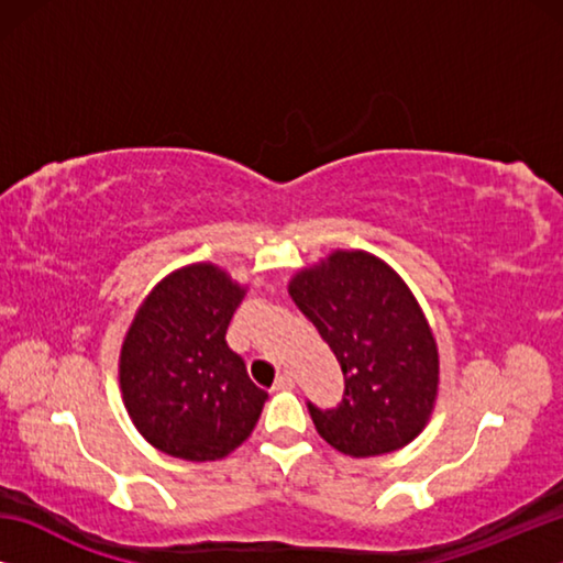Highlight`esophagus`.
Returning <instances> with one entry per match:
<instances>
[{"mask_svg": "<svg viewBox=\"0 0 563 563\" xmlns=\"http://www.w3.org/2000/svg\"><path fill=\"white\" fill-rule=\"evenodd\" d=\"M295 385V377L290 373H280L278 379H275L273 389H290Z\"/></svg>", "mask_w": 563, "mask_h": 563, "instance_id": "obj_1", "label": "esophagus"}]
</instances>
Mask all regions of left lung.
Masks as SVG:
<instances>
[{
    "label": "left lung",
    "instance_id": "8db88e82",
    "mask_svg": "<svg viewBox=\"0 0 563 563\" xmlns=\"http://www.w3.org/2000/svg\"><path fill=\"white\" fill-rule=\"evenodd\" d=\"M288 292L345 377L338 407L308 402L318 434L350 456L402 450L424 430L440 385L437 342L412 290L375 255L335 251L295 273Z\"/></svg>",
    "mask_w": 563,
    "mask_h": 563
}]
</instances>
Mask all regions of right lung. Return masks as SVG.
Wrapping results in <instances>:
<instances>
[{"label":"right lung","instance_id":"1","mask_svg":"<svg viewBox=\"0 0 563 563\" xmlns=\"http://www.w3.org/2000/svg\"><path fill=\"white\" fill-rule=\"evenodd\" d=\"M243 295L218 265H186L148 292L123 338V405L164 454L223 460L258 422L268 393L251 383L243 357L225 342Z\"/></svg>","mask_w":563,"mask_h":563}]
</instances>
